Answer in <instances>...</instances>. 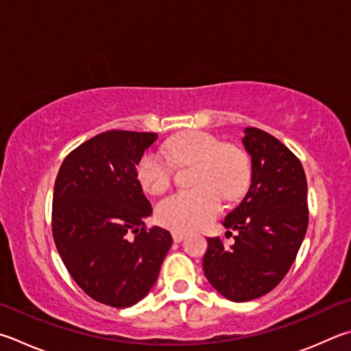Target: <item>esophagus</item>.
I'll return each mask as SVG.
<instances>
[{
  "label": "esophagus",
  "mask_w": 351,
  "mask_h": 351,
  "mask_svg": "<svg viewBox=\"0 0 351 351\" xmlns=\"http://www.w3.org/2000/svg\"><path fill=\"white\" fill-rule=\"evenodd\" d=\"M171 238H173L175 242H181L184 238H186V233H184V232H171Z\"/></svg>",
  "instance_id": "esophagus-1"
}]
</instances>
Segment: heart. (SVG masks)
<instances>
[{"instance_id": "obj_1", "label": "heart", "mask_w": 351, "mask_h": 351, "mask_svg": "<svg viewBox=\"0 0 351 351\" xmlns=\"http://www.w3.org/2000/svg\"><path fill=\"white\" fill-rule=\"evenodd\" d=\"M176 165L195 162L193 190L169 196L158 206L162 226L175 232H192L207 226L221 212L222 197L237 201L250 182V162L233 144H222L206 132H184L164 145ZM161 152L147 150L136 164V178L145 192L162 195L173 182V164Z\"/></svg>"}]
</instances>
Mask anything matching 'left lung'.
Segmentation results:
<instances>
[{
  "instance_id": "1",
  "label": "left lung",
  "mask_w": 351,
  "mask_h": 351,
  "mask_svg": "<svg viewBox=\"0 0 351 351\" xmlns=\"http://www.w3.org/2000/svg\"><path fill=\"white\" fill-rule=\"evenodd\" d=\"M242 138L252 156V184L222 226L238 234L207 238L206 278L222 296L245 302L264 296L282 281L308 227L307 180L302 164L278 138L247 127Z\"/></svg>"
}]
</instances>
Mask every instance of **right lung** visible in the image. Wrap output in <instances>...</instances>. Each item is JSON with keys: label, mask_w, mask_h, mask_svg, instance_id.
Returning <instances> with one entry per match:
<instances>
[{"label": "right lung", "mask_w": 351, "mask_h": 351, "mask_svg": "<svg viewBox=\"0 0 351 351\" xmlns=\"http://www.w3.org/2000/svg\"><path fill=\"white\" fill-rule=\"evenodd\" d=\"M156 133L107 130L62 161L55 180L52 234L70 276L86 295L125 308L147 295L171 234L147 227L154 212L136 164Z\"/></svg>", "instance_id": "right-lung-1"}]
</instances>
